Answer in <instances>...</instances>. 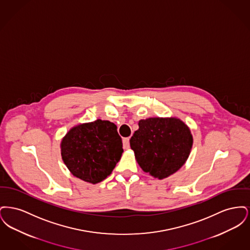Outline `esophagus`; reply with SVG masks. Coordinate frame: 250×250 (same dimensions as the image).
<instances>
[{
  "instance_id": "1",
  "label": "esophagus",
  "mask_w": 250,
  "mask_h": 250,
  "mask_svg": "<svg viewBox=\"0 0 250 250\" xmlns=\"http://www.w3.org/2000/svg\"><path fill=\"white\" fill-rule=\"evenodd\" d=\"M123 146L125 149H128L130 147V144H129V138H124L123 139Z\"/></svg>"
}]
</instances>
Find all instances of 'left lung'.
I'll list each match as a JSON object with an SVG mask.
<instances>
[{
  "instance_id": "1",
  "label": "left lung",
  "mask_w": 250,
  "mask_h": 250,
  "mask_svg": "<svg viewBox=\"0 0 250 250\" xmlns=\"http://www.w3.org/2000/svg\"><path fill=\"white\" fill-rule=\"evenodd\" d=\"M192 143L189 128L176 118L141 120L130 139L139 165L158 179L171 175L185 164Z\"/></svg>"
}]
</instances>
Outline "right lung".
Returning a JSON list of instances; mask_svg holds the SVG:
<instances>
[{"mask_svg":"<svg viewBox=\"0 0 250 250\" xmlns=\"http://www.w3.org/2000/svg\"><path fill=\"white\" fill-rule=\"evenodd\" d=\"M61 152L74 176L97 184L111 173L124 149L117 126L96 120L73 127L62 139Z\"/></svg>","mask_w":250,"mask_h":250,"instance_id":"right-lung-1","label":"right lung"}]
</instances>
